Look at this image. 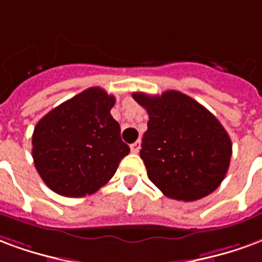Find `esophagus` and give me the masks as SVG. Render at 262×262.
Returning a JSON list of instances; mask_svg holds the SVG:
<instances>
[{
  "mask_svg": "<svg viewBox=\"0 0 262 262\" xmlns=\"http://www.w3.org/2000/svg\"><path fill=\"white\" fill-rule=\"evenodd\" d=\"M139 149H141V141H137V142H134V144L131 145V152H133V154H138Z\"/></svg>",
  "mask_w": 262,
  "mask_h": 262,
  "instance_id": "34e87169",
  "label": "esophagus"
}]
</instances>
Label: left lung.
<instances>
[{"mask_svg": "<svg viewBox=\"0 0 262 262\" xmlns=\"http://www.w3.org/2000/svg\"><path fill=\"white\" fill-rule=\"evenodd\" d=\"M133 97L149 116L141 145L149 180L179 201H196L215 191L232 158V141L217 118L177 91Z\"/></svg>", "mask_w": 262, "mask_h": 262, "instance_id": "1", "label": "left lung"}]
</instances>
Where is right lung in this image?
<instances>
[{
	"label": "right lung",
	"mask_w": 262,
	"mask_h": 262,
	"mask_svg": "<svg viewBox=\"0 0 262 262\" xmlns=\"http://www.w3.org/2000/svg\"><path fill=\"white\" fill-rule=\"evenodd\" d=\"M116 99L89 88L53 108L36 124L32 156L49 188L64 196L96 192L129 154L110 110Z\"/></svg>",
	"instance_id": "obj_1"
}]
</instances>
